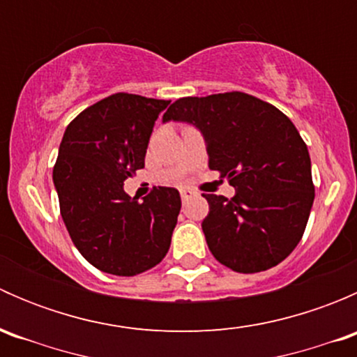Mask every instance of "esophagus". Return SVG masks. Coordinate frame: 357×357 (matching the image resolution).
Listing matches in <instances>:
<instances>
[{
    "label": "esophagus",
    "mask_w": 357,
    "mask_h": 357,
    "mask_svg": "<svg viewBox=\"0 0 357 357\" xmlns=\"http://www.w3.org/2000/svg\"><path fill=\"white\" fill-rule=\"evenodd\" d=\"M179 193H181L183 202H186L188 199H192L193 195H195V192H193V190H190V188H181V190H179Z\"/></svg>",
    "instance_id": "34e87169"
}]
</instances>
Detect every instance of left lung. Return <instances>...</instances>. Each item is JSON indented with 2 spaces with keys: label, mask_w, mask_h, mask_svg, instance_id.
Segmentation results:
<instances>
[{
  "label": "left lung",
  "mask_w": 357,
  "mask_h": 357,
  "mask_svg": "<svg viewBox=\"0 0 357 357\" xmlns=\"http://www.w3.org/2000/svg\"><path fill=\"white\" fill-rule=\"evenodd\" d=\"M164 121L197 126L208 167L235 186L233 199L204 193L208 250L236 273H259L289 257L314 202L307 145L275 105L242 91L179 98Z\"/></svg>",
  "instance_id": "8db88e82"
}]
</instances>
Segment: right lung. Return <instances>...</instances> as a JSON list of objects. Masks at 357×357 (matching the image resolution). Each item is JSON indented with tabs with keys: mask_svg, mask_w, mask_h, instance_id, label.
Listing matches in <instances>:
<instances>
[{
	"mask_svg": "<svg viewBox=\"0 0 357 357\" xmlns=\"http://www.w3.org/2000/svg\"><path fill=\"white\" fill-rule=\"evenodd\" d=\"M167 100L115 93L82 110L63 132L53 167L60 214L82 257L100 271L135 276L167 254L181 197L158 186L139 202L124 181L145 153Z\"/></svg>",
	"mask_w": 357,
	"mask_h": 357,
	"instance_id": "add662e5",
	"label": "right lung"
}]
</instances>
